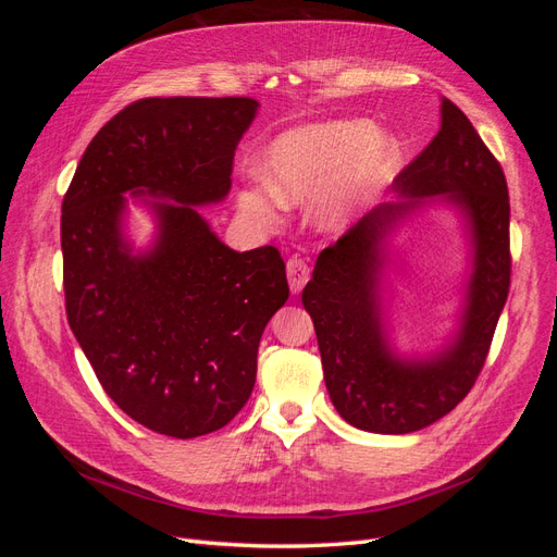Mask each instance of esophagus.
Segmentation results:
<instances>
[{"mask_svg": "<svg viewBox=\"0 0 557 557\" xmlns=\"http://www.w3.org/2000/svg\"><path fill=\"white\" fill-rule=\"evenodd\" d=\"M285 269H288V283H290V290L293 293H299L301 288H305L309 276H311V269L309 264L301 260V258H290L288 264H285Z\"/></svg>", "mask_w": 557, "mask_h": 557, "instance_id": "1", "label": "esophagus"}]
</instances>
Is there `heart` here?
<instances>
[{"label":"heart","instance_id":"b5f03b06","mask_svg":"<svg viewBox=\"0 0 557 557\" xmlns=\"http://www.w3.org/2000/svg\"><path fill=\"white\" fill-rule=\"evenodd\" d=\"M399 146L364 117L305 125L281 134L264 153L267 181L239 190V207L252 221L272 225L283 207L313 201L323 232H342L393 178Z\"/></svg>","mask_w":557,"mask_h":557}]
</instances>
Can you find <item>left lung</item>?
<instances>
[{
    "mask_svg": "<svg viewBox=\"0 0 557 557\" xmlns=\"http://www.w3.org/2000/svg\"><path fill=\"white\" fill-rule=\"evenodd\" d=\"M393 193L397 201L372 209L320 252L301 293L334 409L352 428L379 434L423 430L458 407L485 364L511 285L507 178L450 99H442L436 137L397 174ZM440 194L463 211L475 248L463 325L440 357L397 359L384 339L377 295L384 239L425 196Z\"/></svg>",
    "mask_w": 557,
    "mask_h": 557,
    "instance_id": "left-lung-1",
    "label": "left lung"
}]
</instances>
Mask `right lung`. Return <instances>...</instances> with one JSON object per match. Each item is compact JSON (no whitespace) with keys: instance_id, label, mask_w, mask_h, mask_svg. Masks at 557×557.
Instances as JSON below:
<instances>
[{"instance_id":"add662e5","label":"right lung","mask_w":557,"mask_h":557,"mask_svg":"<svg viewBox=\"0 0 557 557\" xmlns=\"http://www.w3.org/2000/svg\"><path fill=\"white\" fill-rule=\"evenodd\" d=\"M256 113L250 97L132 102L95 134L62 201L76 342L117 407L174 440L221 430L244 409L260 336L290 295L274 246L232 250L197 211L230 193L234 150ZM125 191L159 218L146 253L122 234Z\"/></svg>"}]
</instances>
